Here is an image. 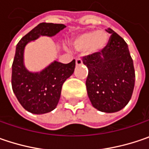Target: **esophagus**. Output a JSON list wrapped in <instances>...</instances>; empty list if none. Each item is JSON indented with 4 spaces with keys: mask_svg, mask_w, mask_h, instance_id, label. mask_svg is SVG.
Segmentation results:
<instances>
[{
    "mask_svg": "<svg viewBox=\"0 0 149 149\" xmlns=\"http://www.w3.org/2000/svg\"><path fill=\"white\" fill-rule=\"evenodd\" d=\"M81 63H82V61H81V58H77V59H76V65H77V66L81 65Z\"/></svg>",
    "mask_w": 149,
    "mask_h": 149,
    "instance_id": "obj_1",
    "label": "esophagus"
}]
</instances>
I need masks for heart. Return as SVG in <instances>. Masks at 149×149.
Returning a JSON list of instances; mask_svg holds the SVG:
<instances>
[{
	"mask_svg": "<svg viewBox=\"0 0 149 149\" xmlns=\"http://www.w3.org/2000/svg\"><path fill=\"white\" fill-rule=\"evenodd\" d=\"M108 37L103 31H87L78 36L73 41V47L78 52L88 50L90 52H97L107 44Z\"/></svg>",
	"mask_w": 149,
	"mask_h": 149,
	"instance_id": "obj_1",
	"label": "heart"
}]
</instances>
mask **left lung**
Here are the masks:
<instances>
[{"label": "left lung", "mask_w": 149, "mask_h": 149, "mask_svg": "<svg viewBox=\"0 0 149 149\" xmlns=\"http://www.w3.org/2000/svg\"><path fill=\"white\" fill-rule=\"evenodd\" d=\"M101 52L82 57L88 68L86 86L93 106L104 113L120 111L128 103L135 83L133 62L126 42L113 30Z\"/></svg>", "instance_id": "left-lung-1"}]
</instances>
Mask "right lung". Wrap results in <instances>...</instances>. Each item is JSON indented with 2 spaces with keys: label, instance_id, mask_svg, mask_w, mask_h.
Wrapping results in <instances>:
<instances>
[{
  "label": "right lung",
  "instance_id": "right-lung-1",
  "mask_svg": "<svg viewBox=\"0 0 149 149\" xmlns=\"http://www.w3.org/2000/svg\"><path fill=\"white\" fill-rule=\"evenodd\" d=\"M65 27L63 24L40 23L16 45L11 85L17 100L30 113L42 114L55 109L60 99L62 84L73 73L76 62L72 60L64 64L55 61L41 72H30L23 64L24 48L28 42L40 36H55Z\"/></svg>",
  "mask_w": 149,
  "mask_h": 149
}]
</instances>
